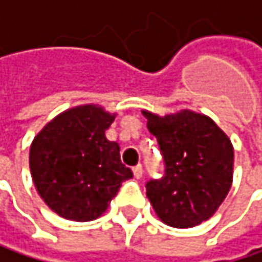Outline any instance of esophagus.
Instances as JSON below:
<instances>
[{
    "mask_svg": "<svg viewBox=\"0 0 262 262\" xmlns=\"http://www.w3.org/2000/svg\"><path fill=\"white\" fill-rule=\"evenodd\" d=\"M134 176H135L137 179H140V178L143 176V166H141V165L134 166Z\"/></svg>",
    "mask_w": 262,
    "mask_h": 262,
    "instance_id": "34e87169",
    "label": "esophagus"
}]
</instances>
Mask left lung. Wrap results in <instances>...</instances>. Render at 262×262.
<instances>
[{
    "instance_id": "left-lung-1",
    "label": "left lung",
    "mask_w": 262,
    "mask_h": 262,
    "mask_svg": "<svg viewBox=\"0 0 262 262\" xmlns=\"http://www.w3.org/2000/svg\"><path fill=\"white\" fill-rule=\"evenodd\" d=\"M143 115L165 160V176L146 184L156 214L173 228L209 220L233 184L231 140L209 116L190 110L166 116L144 110Z\"/></svg>"
}]
</instances>
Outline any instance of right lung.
Here are the masks:
<instances>
[{
	"label": "right lung",
	"instance_id": "add662e5",
	"mask_svg": "<svg viewBox=\"0 0 262 262\" xmlns=\"http://www.w3.org/2000/svg\"><path fill=\"white\" fill-rule=\"evenodd\" d=\"M115 116L94 103L74 106L50 121L33 140V182L59 217L74 222L99 219L121 184L134 178L121 162L119 144L105 137Z\"/></svg>",
	"mask_w": 262,
	"mask_h": 262
}]
</instances>
